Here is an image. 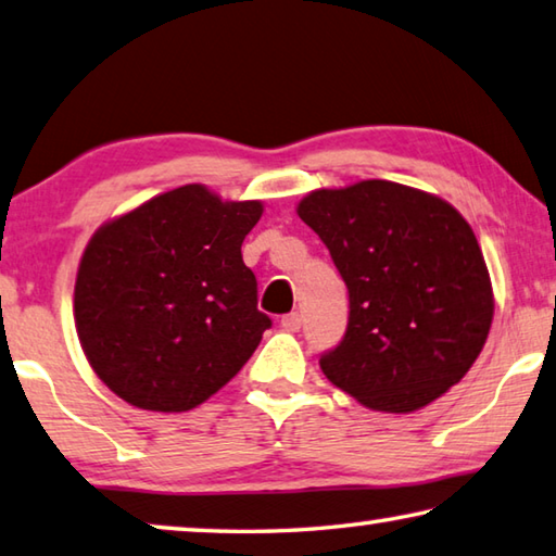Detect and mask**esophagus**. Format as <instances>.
<instances>
[{"label": "esophagus", "instance_id": "esophagus-1", "mask_svg": "<svg viewBox=\"0 0 556 556\" xmlns=\"http://www.w3.org/2000/svg\"><path fill=\"white\" fill-rule=\"evenodd\" d=\"M281 328L296 332L301 328V313L291 311V313H287V316H281Z\"/></svg>", "mask_w": 556, "mask_h": 556}]
</instances>
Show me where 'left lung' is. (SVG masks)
<instances>
[{
  "label": "left lung",
  "mask_w": 556,
  "mask_h": 556,
  "mask_svg": "<svg viewBox=\"0 0 556 556\" xmlns=\"http://www.w3.org/2000/svg\"><path fill=\"white\" fill-rule=\"evenodd\" d=\"M299 216L348 287L345 336L320 355L336 387L371 410L410 413L467 375L486 342L493 294L467 220L387 179L318 189Z\"/></svg>",
  "instance_id": "left-lung-1"
}]
</instances>
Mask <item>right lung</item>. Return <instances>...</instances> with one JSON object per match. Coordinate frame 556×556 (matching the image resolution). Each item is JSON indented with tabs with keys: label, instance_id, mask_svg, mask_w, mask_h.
<instances>
[{
	"label": "right lung",
	"instance_id": "add662e5",
	"mask_svg": "<svg viewBox=\"0 0 556 556\" xmlns=\"http://www.w3.org/2000/svg\"><path fill=\"white\" fill-rule=\"evenodd\" d=\"M260 216V201H220L187 185L97 230L79 262L75 323L116 396L189 410L252 357L271 328L240 255Z\"/></svg>",
	"mask_w": 556,
	"mask_h": 556
}]
</instances>
